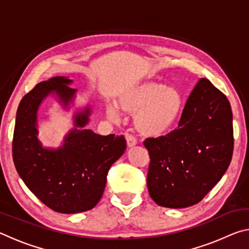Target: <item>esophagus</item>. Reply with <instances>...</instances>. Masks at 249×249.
Segmentation results:
<instances>
[{
  "label": "esophagus",
  "mask_w": 249,
  "mask_h": 249,
  "mask_svg": "<svg viewBox=\"0 0 249 249\" xmlns=\"http://www.w3.org/2000/svg\"><path fill=\"white\" fill-rule=\"evenodd\" d=\"M125 138H126V142H127V146L128 147H133L137 144V140L136 137L134 136L132 134H126L125 135Z\"/></svg>",
  "instance_id": "obj_1"
}]
</instances>
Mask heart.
Masks as SVG:
<instances>
[{
  "label": "heart",
  "instance_id": "b5f03b06",
  "mask_svg": "<svg viewBox=\"0 0 249 249\" xmlns=\"http://www.w3.org/2000/svg\"><path fill=\"white\" fill-rule=\"evenodd\" d=\"M121 109L135 116V124L147 136H161L174 127L182 112L183 100L180 92L165 84L145 81L132 84L121 92L117 99ZM107 116L120 119L115 104H107Z\"/></svg>",
  "mask_w": 249,
  "mask_h": 249
}]
</instances>
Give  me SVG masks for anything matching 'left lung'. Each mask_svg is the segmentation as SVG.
Instances as JSON below:
<instances>
[{
  "mask_svg": "<svg viewBox=\"0 0 249 249\" xmlns=\"http://www.w3.org/2000/svg\"><path fill=\"white\" fill-rule=\"evenodd\" d=\"M150 162L149 196L160 206L199 203L221 180L234 149L229 100L202 78L185 102L178 127L165 136L146 138Z\"/></svg>",
  "mask_w": 249,
  "mask_h": 249,
  "instance_id": "obj_1",
  "label": "left lung"
}]
</instances>
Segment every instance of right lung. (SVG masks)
Segmentation results:
<instances>
[{
    "label": "right lung",
    "mask_w": 249,
    "mask_h": 249,
    "mask_svg": "<svg viewBox=\"0 0 249 249\" xmlns=\"http://www.w3.org/2000/svg\"><path fill=\"white\" fill-rule=\"evenodd\" d=\"M66 77H54L36 84L24 96L16 113L13 135V161L27 188L49 209L73 214L93 209L107 184L109 168L124 154L123 135L102 136L91 129L73 128L57 149L41 146L37 138V111L46 96L56 93L65 105L72 100L74 89ZM90 108L74 116V125L89 122Z\"/></svg>",
    "instance_id": "right-lung-1"
}]
</instances>
